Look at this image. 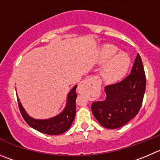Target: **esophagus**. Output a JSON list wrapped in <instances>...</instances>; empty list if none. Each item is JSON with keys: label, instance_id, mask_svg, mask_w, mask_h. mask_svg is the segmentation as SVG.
Instances as JSON below:
<instances>
[{"label": "esophagus", "instance_id": "obj_1", "mask_svg": "<svg viewBox=\"0 0 160 160\" xmlns=\"http://www.w3.org/2000/svg\"><path fill=\"white\" fill-rule=\"evenodd\" d=\"M78 89L82 93H96L100 89V82L97 77H89L80 83Z\"/></svg>", "mask_w": 160, "mask_h": 160}]
</instances>
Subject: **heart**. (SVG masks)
<instances>
[{"mask_svg":"<svg viewBox=\"0 0 160 160\" xmlns=\"http://www.w3.org/2000/svg\"><path fill=\"white\" fill-rule=\"evenodd\" d=\"M118 51L116 46L107 44L102 47L100 52V59L102 62H108L104 68V77L108 82H116L121 79L128 71L130 60L124 52L114 55Z\"/></svg>","mask_w":160,"mask_h":160,"instance_id":"1","label":"heart"}]
</instances>
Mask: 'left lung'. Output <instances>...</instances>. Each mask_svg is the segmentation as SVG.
Segmentation results:
<instances>
[{
  "label": "left lung",
  "instance_id": "left-lung-1",
  "mask_svg": "<svg viewBox=\"0 0 160 160\" xmlns=\"http://www.w3.org/2000/svg\"><path fill=\"white\" fill-rule=\"evenodd\" d=\"M145 88V73L138 54L130 74L118 82L106 86L105 100L92 103L91 110L94 117L105 128L122 127L139 112Z\"/></svg>",
  "mask_w": 160,
  "mask_h": 160
}]
</instances>
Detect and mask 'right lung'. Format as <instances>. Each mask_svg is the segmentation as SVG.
Instances as JSON below:
<instances>
[{"instance_id":"right-lung-1","label":"right lung","mask_w":160,"mask_h":160,"mask_svg":"<svg viewBox=\"0 0 160 160\" xmlns=\"http://www.w3.org/2000/svg\"><path fill=\"white\" fill-rule=\"evenodd\" d=\"M76 88H77V85L74 86V88L68 93V100H67V104L64 110L58 115L48 118V119L39 120L29 116L17 97L19 111H20L22 118L30 127L42 133L48 135H58L64 133L71 127L75 117V100L77 98Z\"/></svg>"}]
</instances>
